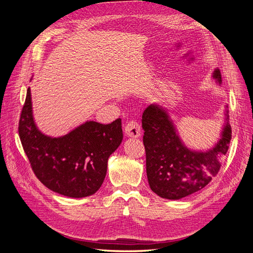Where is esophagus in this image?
I'll use <instances>...</instances> for the list:
<instances>
[{
    "mask_svg": "<svg viewBox=\"0 0 253 253\" xmlns=\"http://www.w3.org/2000/svg\"><path fill=\"white\" fill-rule=\"evenodd\" d=\"M125 132L126 135L128 137H133V138H136V137H139L141 133V127L140 125L137 121H129L125 126Z\"/></svg>",
    "mask_w": 253,
    "mask_h": 253,
    "instance_id": "1",
    "label": "esophagus"
}]
</instances>
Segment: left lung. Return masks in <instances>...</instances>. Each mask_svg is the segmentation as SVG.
<instances>
[{"label": "left lung", "mask_w": 253, "mask_h": 253, "mask_svg": "<svg viewBox=\"0 0 253 253\" xmlns=\"http://www.w3.org/2000/svg\"><path fill=\"white\" fill-rule=\"evenodd\" d=\"M213 78L221 82L219 70ZM226 124L219 140L208 151L188 149L176 132L173 120L162 106L150 104L142 114L147 176L151 190L167 200H180L205 188L217 175L221 157L231 140V126Z\"/></svg>", "instance_id": "8db88e82"}]
</instances>
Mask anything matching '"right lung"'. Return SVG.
Instances as JSON below:
<instances>
[{"label": "right lung", "mask_w": 253, "mask_h": 253, "mask_svg": "<svg viewBox=\"0 0 253 253\" xmlns=\"http://www.w3.org/2000/svg\"><path fill=\"white\" fill-rule=\"evenodd\" d=\"M19 135L38 179L53 192L74 198L97 192L105 178L109 157L124 138L120 118L110 125L86 121L61 137L44 135L34 121L30 88Z\"/></svg>", "instance_id": "obj_1"}]
</instances>
